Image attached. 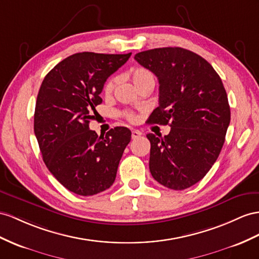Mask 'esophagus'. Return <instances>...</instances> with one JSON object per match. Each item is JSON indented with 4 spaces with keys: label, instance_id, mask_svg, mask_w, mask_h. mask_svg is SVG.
I'll return each mask as SVG.
<instances>
[{
    "label": "esophagus",
    "instance_id": "1",
    "mask_svg": "<svg viewBox=\"0 0 259 259\" xmlns=\"http://www.w3.org/2000/svg\"><path fill=\"white\" fill-rule=\"evenodd\" d=\"M142 134L139 130H132V132H131V137H132V139H137V138H139L140 137Z\"/></svg>",
    "mask_w": 259,
    "mask_h": 259
}]
</instances>
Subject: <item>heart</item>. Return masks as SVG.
I'll list each match as a JSON object with an SVG mask.
<instances>
[{
	"label": "heart",
	"mask_w": 259,
	"mask_h": 259,
	"mask_svg": "<svg viewBox=\"0 0 259 259\" xmlns=\"http://www.w3.org/2000/svg\"><path fill=\"white\" fill-rule=\"evenodd\" d=\"M129 76L131 77V81L134 82L137 89L141 88V86L147 82L154 81V76L151 73V71H149L145 68H141V66H138V68H132L129 71ZM116 83H117L116 77H110L107 79V82H106L104 85V95L105 96L109 97L112 94V92H114V90H115ZM122 116L127 118L128 120H134L135 119L134 114H131V112H123Z\"/></svg>",
	"instance_id": "1"
}]
</instances>
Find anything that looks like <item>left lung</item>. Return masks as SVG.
Here are the masks:
<instances>
[{
  "label": "left lung",
  "mask_w": 259,
  "mask_h": 259,
  "mask_svg": "<svg viewBox=\"0 0 259 259\" xmlns=\"http://www.w3.org/2000/svg\"><path fill=\"white\" fill-rule=\"evenodd\" d=\"M135 59L160 84L158 107L147 122L170 127L164 138L147 135L151 174L169 189L189 188L208 173L223 147L231 120L223 83L207 60L184 48L151 49Z\"/></svg>",
  "instance_id": "obj_1"
}]
</instances>
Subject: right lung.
I'll list each match as a JSON object with an SVG mask.
<instances>
[{
	"instance_id": "obj_1",
	"label": "right lung",
	"mask_w": 259,
	"mask_h": 259,
	"mask_svg": "<svg viewBox=\"0 0 259 259\" xmlns=\"http://www.w3.org/2000/svg\"><path fill=\"white\" fill-rule=\"evenodd\" d=\"M130 56L79 52L59 62L41 83L34 116L39 149L50 173L76 195L108 189L131 140L125 127L101 137L89 127L106 79Z\"/></svg>"
}]
</instances>
